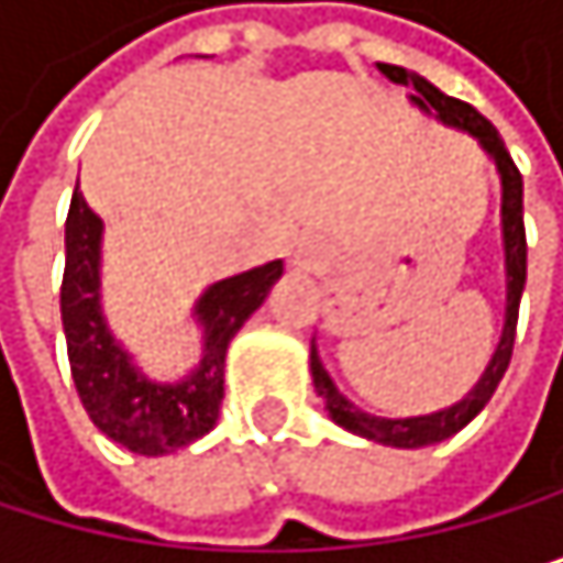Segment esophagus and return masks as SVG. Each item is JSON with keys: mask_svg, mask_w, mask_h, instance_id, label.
Returning a JSON list of instances; mask_svg holds the SVG:
<instances>
[{"mask_svg": "<svg viewBox=\"0 0 563 563\" xmlns=\"http://www.w3.org/2000/svg\"><path fill=\"white\" fill-rule=\"evenodd\" d=\"M297 269H313V250L307 246V243H300L297 250H294V260H290Z\"/></svg>", "mask_w": 563, "mask_h": 563, "instance_id": "obj_1", "label": "esophagus"}]
</instances>
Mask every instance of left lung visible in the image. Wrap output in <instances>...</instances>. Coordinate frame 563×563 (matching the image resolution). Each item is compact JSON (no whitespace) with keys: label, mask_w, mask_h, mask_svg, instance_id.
Masks as SVG:
<instances>
[{"label":"left lung","mask_w":563,"mask_h":563,"mask_svg":"<svg viewBox=\"0 0 563 563\" xmlns=\"http://www.w3.org/2000/svg\"><path fill=\"white\" fill-rule=\"evenodd\" d=\"M378 70L395 80V84H405L412 87V100L422 107V111H435L439 121L445 124H456L470 134L479 137V144L493 155L496 168H500V181H504V246H507V323H504V338L496 344V354L486 367V375L479 378V385L460 401L445 408V412H435V416H419V419H378V416H367L361 408H354L338 388L334 382L323 372V364L317 357V347L310 341V375H313V388L317 395L328 401V412L338 426H344L347 432L354 435H364V439H375L382 445H398V449H419V445H432V442H442L449 435H456L463 426H470L479 412L483 405L493 398L496 385L504 382L507 375V364L514 357V338H517V313H520V294H523V284H527V232H523V178H520V168L514 165L510 151L504 144V137L496 134V128L470 107L466 100H456L442 93L439 87H432L426 77L405 70V67H395V63H378Z\"/></svg>","instance_id":"left-lung-1"}]
</instances>
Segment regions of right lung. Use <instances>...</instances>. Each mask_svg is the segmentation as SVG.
<instances>
[{
  "label": "right lung",
  "mask_w": 563,
  "mask_h": 563,
  "mask_svg": "<svg viewBox=\"0 0 563 563\" xmlns=\"http://www.w3.org/2000/svg\"><path fill=\"white\" fill-rule=\"evenodd\" d=\"M100 219L74 191L67 212V266H63L59 313L67 334L70 375L90 422L137 456H165L202 439L216 419L225 385V347L246 317L266 300L284 273L273 260L250 273L219 279L196 313L206 323V357L199 372L178 385H155L137 375L100 317Z\"/></svg>",
  "instance_id": "add662e5"
}]
</instances>
